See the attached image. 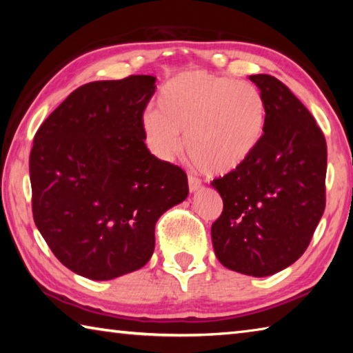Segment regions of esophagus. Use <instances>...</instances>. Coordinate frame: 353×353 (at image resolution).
<instances>
[{"instance_id": "obj_1", "label": "esophagus", "mask_w": 353, "mask_h": 353, "mask_svg": "<svg viewBox=\"0 0 353 353\" xmlns=\"http://www.w3.org/2000/svg\"><path fill=\"white\" fill-rule=\"evenodd\" d=\"M201 188V181L194 176H188V190L190 193H196Z\"/></svg>"}]
</instances>
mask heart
<instances>
[{
  "label": "heart",
  "mask_w": 353,
  "mask_h": 353,
  "mask_svg": "<svg viewBox=\"0 0 353 353\" xmlns=\"http://www.w3.org/2000/svg\"><path fill=\"white\" fill-rule=\"evenodd\" d=\"M159 110L141 119L151 152L165 162L185 148L205 174L235 171L255 152L265 134L266 105L259 88L234 77L187 71L166 83Z\"/></svg>",
  "instance_id": "b5f03b06"
}]
</instances>
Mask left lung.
<instances>
[{
  "label": "left lung",
  "mask_w": 353,
  "mask_h": 353,
  "mask_svg": "<svg viewBox=\"0 0 353 353\" xmlns=\"http://www.w3.org/2000/svg\"><path fill=\"white\" fill-rule=\"evenodd\" d=\"M266 105L265 134L240 168L213 181L224 202L212 225L219 263L252 277L292 265L325 208L327 146L312 113L270 74L249 76Z\"/></svg>",
  "instance_id": "8db88e82"
}]
</instances>
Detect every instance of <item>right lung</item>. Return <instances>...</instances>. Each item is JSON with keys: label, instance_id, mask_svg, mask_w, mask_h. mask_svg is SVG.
<instances>
[{"label": "right lung", "instance_id": "obj_1", "mask_svg": "<svg viewBox=\"0 0 353 353\" xmlns=\"http://www.w3.org/2000/svg\"><path fill=\"white\" fill-rule=\"evenodd\" d=\"M155 81L139 74L85 83L34 137L35 225L82 277L112 280L145 266L157 219L188 196L187 174L151 154L143 137Z\"/></svg>", "mask_w": 353, "mask_h": 353}]
</instances>
